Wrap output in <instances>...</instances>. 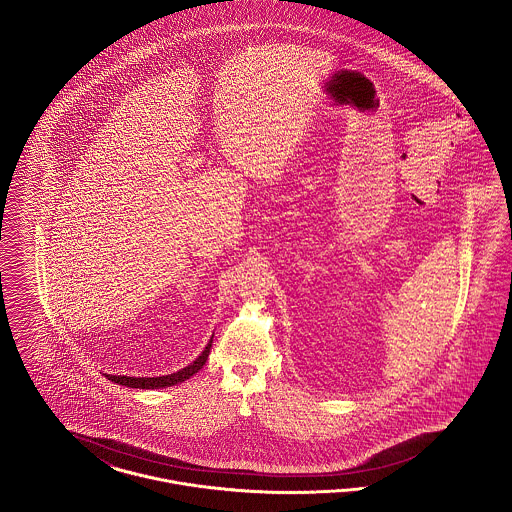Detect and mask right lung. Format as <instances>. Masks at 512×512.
Masks as SVG:
<instances>
[{"mask_svg": "<svg viewBox=\"0 0 512 512\" xmlns=\"http://www.w3.org/2000/svg\"><path fill=\"white\" fill-rule=\"evenodd\" d=\"M214 341V339H212ZM212 341L208 343V347L204 349V352L190 364L187 368L175 372V374H169V376L160 377H129V376H106L109 381L113 383H119V385H125V387H135V389H160V387H171L175 383H181L185 379H189L190 376H194L208 360V354L212 349Z\"/></svg>", "mask_w": 512, "mask_h": 512, "instance_id": "obj_1", "label": "right lung"}]
</instances>
